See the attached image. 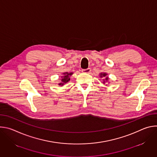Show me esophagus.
<instances>
[{
    "mask_svg": "<svg viewBox=\"0 0 157 157\" xmlns=\"http://www.w3.org/2000/svg\"><path fill=\"white\" fill-rule=\"evenodd\" d=\"M82 71L84 73H91V69L90 68H87V69H86V70H82Z\"/></svg>",
    "mask_w": 157,
    "mask_h": 157,
    "instance_id": "1",
    "label": "esophagus"
}]
</instances>
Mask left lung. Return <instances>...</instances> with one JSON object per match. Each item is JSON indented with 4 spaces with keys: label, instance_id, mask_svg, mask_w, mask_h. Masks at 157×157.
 Wrapping results in <instances>:
<instances>
[{
    "label": "left lung",
    "instance_id": "obj_1",
    "mask_svg": "<svg viewBox=\"0 0 157 157\" xmlns=\"http://www.w3.org/2000/svg\"><path fill=\"white\" fill-rule=\"evenodd\" d=\"M99 76H100L101 78H103V79H102V81H103L102 83H104V84H105V82H107L108 80L109 79V76H107V74L106 73H101L99 74Z\"/></svg>",
    "mask_w": 157,
    "mask_h": 157
}]
</instances>
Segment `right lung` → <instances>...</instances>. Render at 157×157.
Instances as JSON below:
<instances>
[{
  "label": "right lung",
  "mask_w": 157,
  "mask_h": 157,
  "mask_svg": "<svg viewBox=\"0 0 157 157\" xmlns=\"http://www.w3.org/2000/svg\"><path fill=\"white\" fill-rule=\"evenodd\" d=\"M73 74V72H64L62 73V75L61 76V79L60 82L58 83V85L63 86L64 84L69 82L70 81V77Z\"/></svg>",
  "instance_id": "right-lung-1"
}]
</instances>
